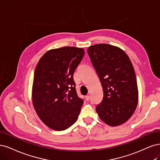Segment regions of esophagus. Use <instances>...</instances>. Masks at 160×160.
<instances>
[{
	"mask_svg": "<svg viewBox=\"0 0 160 160\" xmlns=\"http://www.w3.org/2000/svg\"><path fill=\"white\" fill-rule=\"evenodd\" d=\"M85 98H86V101H89V100H90V96L89 95H86L85 96Z\"/></svg>",
	"mask_w": 160,
	"mask_h": 160,
	"instance_id": "obj_1",
	"label": "esophagus"
}]
</instances>
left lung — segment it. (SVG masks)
Segmentation results:
<instances>
[{
    "instance_id": "1",
    "label": "left lung",
    "mask_w": 160,
    "mask_h": 160,
    "mask_svg": "<svg viewBox=\"0 0 160 160\" xmlns=\"http://www.w3.org/2000/svg\"><path fill=\"white\" fill-rule=\"evenodd\" d=\"M103 89V99L96 110L108 125L116 126L130 119L138 101L136 76L124 51L116 46L98 44L88 48Z\"/></svg>"
}]
</instances>
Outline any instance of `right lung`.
<instances>
[{
	"instance_id": "1",
	"label": "right lung",
	"mask_w": 160,
	"mask_h": 160,
	"mask_svg": "<svg viewBox=\"0 0 160 160\" xmlns=\"http://www.w3.org/2000/svg\"><path fill=\"white\" fill-rule=\"evenodd\" d=\"M83 48L50 50L36 67L32 103L40 119L51 129L66 130L78 118L84 100L77 95L73 75L84 56Z\"/></svg>"
}]
</instances>
